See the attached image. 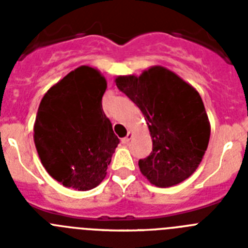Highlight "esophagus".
<instances>
[{"instance_id":"esophagus-1","label":"esophagus","mask_w":248,"mask_h":248,"mask_svg":"<svg viewBox=\"0 0 248 248\" xmlns=\"http://www.w3.org/2000/svg\"><path fill=\"white\" fill-rule=\"evenodd\" d=\"M131 137H133V135H131V133H128V135H126L125 138H123V139H122V143L123 144H128L129 141H130Z\"/></svg>"}]
</instances>
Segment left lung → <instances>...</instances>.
<instances>
[{"instance_id":"1","label":"left lung","mask_w":248,"mask_h":248,"mask_svg":"<svg viewBox=\"0 0 248 248\" xmlns=\"http://www.w3.org/2000/svg\"><path fill=\"white\" fill-rule=\"evenodd\" d=\"M117 87L138 105L153 138V151L139 160L153 185L169 187L190 176L202 160L210 124L200 94L164 67L140 77H118Z\"/></svg>"}]
</instances>
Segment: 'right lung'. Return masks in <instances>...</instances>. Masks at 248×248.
Returning a JSON list of instances; mask_svg holds the SVG:
<instances>
[{
    "label": "right lung",
    "mask_w": 248,
    "mask_h": 248,
    "mask_svg": "<svg viewBox=\"0 0 248 248\" xmlns=\"http://www.w3.org/2000/svg\"><path fill=\"white\" fill-rule=\"evenodd\" d=\"M105 89L104 77L82 65L41 100L34 144L48 174L67 187L87 191L99 185L119 144L102 108Z\"/></svg>",
    "instance_id": "obj_1"
}]
</instances>
